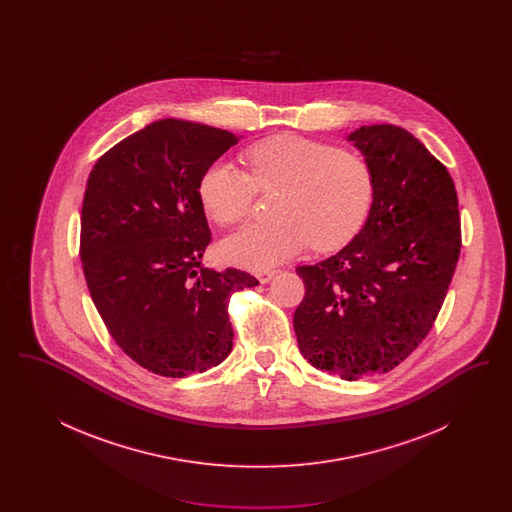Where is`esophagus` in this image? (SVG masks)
Returning a JSON list of instances; mask_svg holds the SVG:
<instances>
[{
	"instance_id": "1",
	"label": "esophagus",
	"mask_w": 512,
	"mask_h": 512,
	"mask_svg": "<svg viewBox=\"0 0 512 512\" xmlns=\"http://www.w3.org/2000/svg\"><path fill=\"white\" fill-rule=\"evenodd\" d=\"M274 276H276V270H265V272H259V274H257V280H259L261 284H268Z\"/></svg>"
}]
</instances>
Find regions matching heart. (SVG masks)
<instances>
[{
    "instance_id": "obj_1",
    "label": "heart",
    "mask_w": 512,
    "mask_h": 512,
    "mask_svg": "<svg viewBox=\"0 0 512 512\" xmlns=\"http://www.w3.org/2000/svg\"><path fill=\"white\" fill-rule=\"evenodd\" d=\"M251 176L217 161L199 180V201L220 226L249 217L257 188L280 192L274 224H251L220 244V257L236 267H278L309 245L328 253L349 244L365 226L374 178L365 159L295 134H278L247 151Z\"/></svg>"
}]
</instances>
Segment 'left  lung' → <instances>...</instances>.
<instances>
[{"label":"left lung","mask_w":512,"mask_h":512,"mask_svg":"<svg viewBox=\"0 0 512 512\" xmlns=\"http://www.w3.org/2000/svg\"><path fill=\"white\" fill-rule=\"evenodd\" d=\"M374 178L361 232L336 255L297 267L305 297L293 328L301 355L343 380L386 374L426 338L461 253L451 174L411 132L361 126L347 136Z\"/></svg>","instance_id":"8db88e82"}]
</instances>
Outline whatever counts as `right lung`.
I'll list each match as a JSON object with an SVG mask.
<instances>
[{
    "label": "right lung",
    "instance_id": "right-lung-1",
    "mask_svg": "<svg viewBox=\"0 0 512 512\" xmlns=\"http://www.w3.org/2000/svg\"><path fill=\"white\" fill-rule=\"evenodd\" d=\"M240 138L161 119L111 147L90 172L80 219L88 290L117 345L159 376L220 365L234 340L230 295L259 284L236 268L201 267L211 230L199 180Z\"/></svg>",
    "mask_w": 512,
    "mask_h": 512
}]
</instances>
